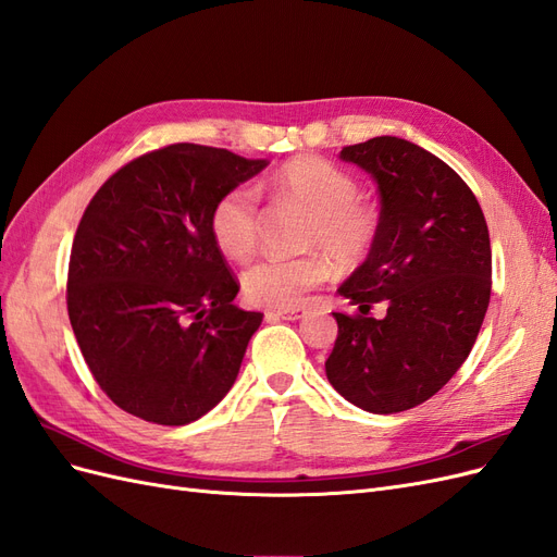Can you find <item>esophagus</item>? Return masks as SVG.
Returning a JSON list of instances; mask_svg holds the SVG:
<instances>
[{"instance_id": "esophagus-1", "label": "esophagus", "mask_w": 557, "mask_h": 557, "mask_svg": "<svg viewBox=\"0 0 557 557\" xmlns=\"http://www.w3.org/2000/svg\"><path fill=\"white\" fill-rule=\"evenodd\" d=\"M307 315V309H276V311H267V320H299Z\"/></svg>"}]
</instances>
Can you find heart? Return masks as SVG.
I'll list each match as a JSON object with an SVG mask.
<instances>
[{
  "mask_svg": "<svg viewBox=\"0 0 557 557\" xmlns=\"http://www.w3.org/2000/svg\"><path fill=\"white\" fill-rule=\"evenodd\" d=\"M272 190L313 215L307 242L323 248L336 267H358L374 248L379 215L358 197V181L342 166L318 156L293 158L274 172ZM258 230V197L248 185H237L215 201L211 234L223 256L246 260L256 250ZM325 278L323 256L264 258L246 269L242 285L252 305L293 309Z\"/></svg>",
  "mask_w": 557,
  "mask_h": 557,
  "instance_id": "heart-1",
  "label": "heart"
}]
</instances>
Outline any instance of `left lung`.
Masks as SVG:
<instances>
[{"label":"left lung","instance_id":"obj_1","mask_svg":"<svg viewBox=\"0 0 557 557\" xmlns=\"http://www.w3.org/2000/svg\"><path fill=\"white\" fill-rule=\"evenodd\" d=\"M339 158L374 178L381 213L374 248L336 290L360 315L332 313L339 334L325 374L362 411H407L440 393L476 342L491 301V237L469 185L425 148L374 137ZM379 300L386 315L367 317Z\"/></svg>","mask_w":557,"mask_h":557}]
</instances>
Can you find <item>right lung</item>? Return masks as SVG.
Instances as JSON below:
<instances>
[{
	"label": "right lung",
	"instance_id": "add662e5",
	"mask_svg": "<svg viewBox=\"0 0 557 557\" xmlns=\"http://www.w3.org/2000/svg\"><path fill=\"white\" fill-rule=\"evenodd\" d=\"M267 164L172 144L117 170L83 213L66 311L95 381L123 411L188 425L237 381L262 313L234 307L239 285L211 211Z\"/></svg>",
	"mask_w": 557,
	"mask_h": 557
}]
</instances>
